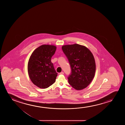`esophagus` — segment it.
Returning a JSON list of instances; mask_svg holds the SVG:
<instances>
[{"mask_svg": "<svg viewBox=\"0 0 125 125\" xmlns=\"http://www.w3.org/2000/svg\"><path fill=\"white\" fill-rule=\"evenodd\" d=\"M64 74V73L63 72H61V73H59L60 75H62V74Z\"/></svg>", "mask_w": 125, "mask_h": 125, "instance_id": "esophagus-1", "label": "esophagus"}]
</instances>
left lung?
<instances>
[{
	"label": "left lung",
	"instance_id": "left-lung-1",
	"mask_svg": "<svg viewBox=\"0 0 125 125\" xmlns=\"http://www.w3.org/2000/svg\"><path fill=\"white\" fill-rule=\"evenodd\" d=\"M62 49L68 60L71 73L68 77L69 84L76 90L87 87L96 71L94 57L86 46L78 44L63 45Z\"/></svg>",
	"mask_w": 125,
	"mask_h": 125
}]
</instances>
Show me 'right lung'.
<instances>
[{
  "label": "right lung",
  "mask_w": 125,
  "mask_h": 125,
  "mask_svg": "<svg viewBox=\"0 0 125 125\" xmlns=\"http://www.w3.org/2000/svg\"><path fill=\"white\" fill-rule=\"evenodd\" d=\"M56 46L42 45L36 49L30 57L28 72L31 81L40 88H46L54 83L58 73L52 63V57Z\"/></svg>",
  "instance_id": "right-lung-1"
}]
</instances>
